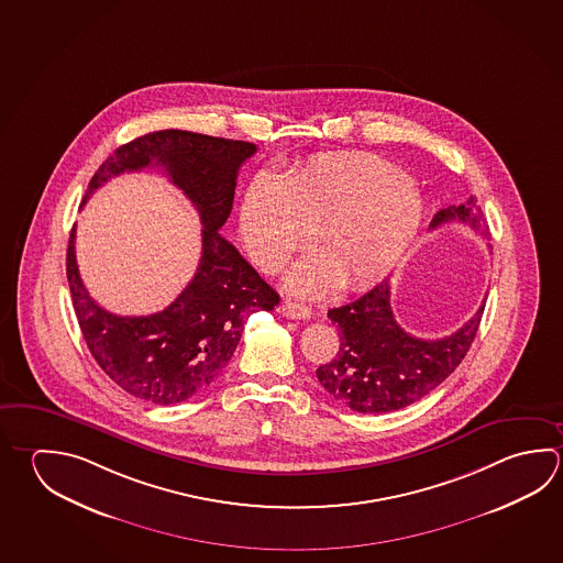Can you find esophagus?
<instances>
[{
  "instance_id": "obj_1",
  "label": "esophagus",
  "mask_w": 563,
  "mask_h": 563,
  "mask_svg": "<svg viewBox=\"0 0 563 563\" xmlns=\"http://www.w3.org/2000/svg\"><path fill=\"white\" fill-rule=\"evenodd\" d=\"M279 313L289 319H309L311 318V307L297 303V301H291V299H286V301L279 306Z\"/></svg>"
}]
</instances>
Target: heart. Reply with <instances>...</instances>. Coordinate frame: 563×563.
Returning <instances> with one entry per match:
<instances>
[{
    "label": "heart",
    "instance_id": "b5f03b06",
    "mask_svg": "<svg viewBox=\"0 0 563 563\" xmlns=\"http://www.w3.org/2000/svg\"><path fill=\"white\" fill-rule=\"evenodd\" d=\"M424 202L409 176L368 154H323L286 185L260 174L242 205L245 247L276 272L318 230L323 256L299 262L287 277L299 294H321L338 282L351 289L387 276L419 234Z\"/></svg>",
    "mask_w": 563,
    "mask_h": 563
}]
</instances>
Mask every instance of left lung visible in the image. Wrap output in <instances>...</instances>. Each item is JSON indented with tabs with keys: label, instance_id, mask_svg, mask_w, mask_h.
I'll use <instances>...</instances> for the list:
<instances>
[{
	"label": "left lung",
	"instance_id": "left-lung-1",
	"mask_svg": "<svg viewBox=\"0 0 563 563\" xmlns=\"http://www.w3.org/2000/svg\"><path fill=\"white\" fill-rule=\"evenodd\" d=\"M452 220L481 230L484 218L476 198L440 210L430 228ZM482 311L484 306L449 338H412L395 321L389 279H383L347 306L329 309L341 345L338 355L316 371L319 383L331 397L357 412L405 409L437 389L461 365L476 338Z\"/></svg>",
	"mask_w": 563,
	"mask_h": 563
}]
</instances>
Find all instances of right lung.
<instances>
[{
  "label": "right lung",
  "mask_w": 563,
  "mask_h": 563,
  "mask_svg": "<svg viewBox=\"0 0 563 563\" xmlns=\"http://www.w3.org/2000/svg\"><path fill=\"white\" fill-rule=\"evenodd\" d=\"M256 144L190 131H154L114 151L89 183L82 205L117 174L163 166L192 202L202 224V257L192 282L170 306L123 318L92 301L75 260V228L67 247V279L82 338L104 375L136 399L174 405L222 375L242 338L245 319L272 311L276 289L220 235L234 202L240 166Z\"/></svg>",
  "instance_id": "1"
}]
</instances>
